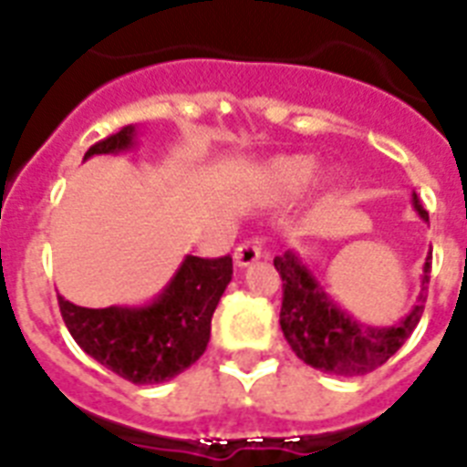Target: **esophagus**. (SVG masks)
<instances>
[{
    "label": "esophagus",
    "mask_w": 467,
    "mask_h": 467,
    "mask_svg": "<svg viewBox=\"0 0 467 467\" xmlns=\"http://www.w3.org/2000/svg\"><path fill=\"white\" fill-rule=\"evenodd\" d=\"M259 259H262V247H259V242L247 240L234 249V264H237L240 269H247V266H252V264L259 262Z\"/></svg>",
    "instance_id": "esophagus-1"
}]
</instances>
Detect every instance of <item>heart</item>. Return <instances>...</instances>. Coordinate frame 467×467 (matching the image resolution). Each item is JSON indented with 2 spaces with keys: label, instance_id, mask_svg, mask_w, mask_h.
<instances>
[{
  "label": "heart",
  "instance_id": "heart-1",
  "mask_svg": "<svg viewBox=\"0 0 467 467\" xmlns=\"http://www.w3.org/2000/svg\"><path fill=\"white\" fill-rule=\"evenodd\" d=\"M317 171V160L310 155H278L271 157L259 169V189L269 198H293L306 189ZM322 186L334 182L332 174L319 176Z\"/></svg>",
  "mask_w": 467,
  "mask_h": 467
}]
</instances>
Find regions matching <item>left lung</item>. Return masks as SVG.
<instances>
[{"instance_id":"obj_1","label":"left lung","mask_w":467,"mask_h":467,"mask_svg":"<svg viewBox=\"0 0 467 467\" xmlns=\"http://www.w3.org/2000/svg\"><path fill=\"white\" fill-rule=\"evenodd\" d=\"M412 208L424 223L429 213L412 193ZM274 266L284 281V306H281V329L300 361L312 368L334 376H363L383 366L407 341L420 325L427 284L431 274V252L421 266V291L417 303L405 317L390 327L361 325L322 288L307 262L298 252H284L274 259Z\"/></svg>"}]
</instances>
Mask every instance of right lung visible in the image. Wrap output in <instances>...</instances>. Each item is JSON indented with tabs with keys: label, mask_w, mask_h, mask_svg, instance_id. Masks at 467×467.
Segmentation results:
<instances>
[{
	"label": "right lung",
	"mask_w": 467,
	"mask_h": 467,
	"mask_svg": "<svg viewBox=\"0 0 467 467\" xmlns=\"http://www.w3.org/2000/svg\"><path fill=\"white\" fill-rule=\"evenodd\" d=\"M138 145V128L126 126L87 150L119 155ZM233 259L183 256L179 269L157 298L145 306L82 307L57 296L72 339L84 354L135 385L171 380L203 356L211 341V319L227 284Z\"/></svg>",
	"instance_id": "1"
}]
</instances>
